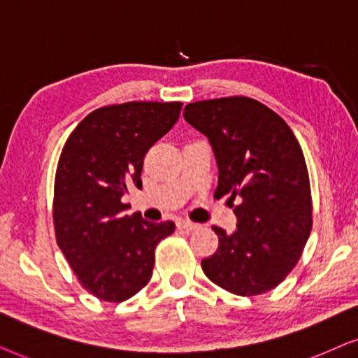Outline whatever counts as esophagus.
Instances as JSON below:
<instances>
[{
    "mask_svg": "<svg viewBox=\"0 0 358 358\" xmlns=\"http://www.w3.org/2000/svg\"><path fill=\"white\" fill-rule=\"evenodd\" d=\"M178 227L185 229L187 232H192V231H196L199 226H198V224L192 222V221H178Z\"/></svg>",
    "mask_w": 358,
    "mask_h": 358,
    "instance_id": "34e87169",
    "label": "esophagus"
}]
</instances>
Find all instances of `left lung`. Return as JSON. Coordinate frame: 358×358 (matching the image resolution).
<instances>
[{
	"instance_id": "8db88e82",
	"label": "left lung",
	"mask_w": 358,
	"mask_h": 358,
	"mask_svg": "<svg viewBox=\"0 0 358 358\" xmlns=\"http://www.w3.org/2000/svg\"><path fill=\"white\" fill-rule=\"evenodd\" d=\"M185 121L208 137L219 170L214 196H229L237 229L213 231L219 247L204 275L239 296L266 293L298 264L313 227L309 175L301 147L278 114L255 99L189 103Z\"/></svg>"
}]
</instances>
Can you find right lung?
<instances>
[{
  "label": "right lung",
  "instance_id": "1",
  "mask_svg": "<svg viewBox=\"0 0 358 358\" xmlns=\"http://www.w3.org/2000/svg\"><path fill=\"white\" fill-rule=\"evenodd\" d=\"M182 103L131 101L90 113L62 149L54 187L57 244L82 287L121 303L149 283L155 247L175 222L127 216L121 199L142 188L147 150L178 121Z\"/></svg>",
  "mask_w": 358,
  "mask_h": 358
}]
</instances>
